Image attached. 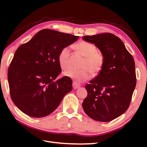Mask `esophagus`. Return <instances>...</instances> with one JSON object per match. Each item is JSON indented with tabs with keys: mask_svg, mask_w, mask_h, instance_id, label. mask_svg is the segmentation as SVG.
Returning <instances> with one entry per match:
<instances>
[{
	"mask_svg": "<svg viewBox=\"0 0 147 147\" xmlns=\"http://www.w3.org/2000/svg\"><path fill=\"white\" fill-rule=\"evenodd\" d=\"M72 86H73L74 89H77V88H79L81 86V84H80V83H78L77 82L74 81L73 82V84H72Z\"/></svg>",
	"mask_w": 147,
	"mask_h": 147,
	"instance_id": "34e87169",
	"label": "esophagus"
}]
</instances>
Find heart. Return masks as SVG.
I'll return each instance as SVG.
<instances>
[{
	"mask_svg": "<svg viewBox=\"0 0 147 147\" xmlns=\"http://www.w3.org/2000/svg\"><path fill=\"white\" fill-rule=\"evenodd\" d=\"M75 48L80 54L84 57L82 65L83 68L82 69L71 68L65 71L64 75L77 82H82L91 78V72L93 74H97L100 72L104 64V57L100 52L97 51V47L94 44L90 42L85 41L79 42L76 44ZM70 51V48L65 47L59 53V64L64 70L67 69L69 66Z\"/></svg>",
	"mask_w": 147,
	"mask_h": 147,
	"instance_id": "1",
	"label": "heart"
}]
</instances>
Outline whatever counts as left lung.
<instances>
[{
	"label": "left lung",
	"instance_id": "1",
	"mask_svg": "<svg viewBox=\"0 0 147 147\" xmlns=\"http://www.w3.org/2000/svg\"><path fill=\"white\" fill-rule=\"evenodd\" d=\"M82 38L94 44L104 57L99 75L85 86L88 95L82 104L83 110L96 121H110L121 116L130 105L136 85L134 58L121 40L113 34Z\"/></svg>",
	"mask_w": 147,
	"mask_h": 147
}]
</instances>
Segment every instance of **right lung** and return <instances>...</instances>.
Segmentation results:
<instances>
[{"mask_svg": "<svg viewBox=\"0 0 147 147\" xmlns=\"http://www.w3.org/2000/svg\"><path fill=\"white\" fill-rule=\"evenodd\" d=\"M78 38L43 29L17 49L8 68V81L11 98L21 112L34 118L46 117L72 91L70 78L56 80L62 72L58 55Z\"/></svg>", "mask_w": 147, "mask_h": 147, "instance_id": "1", "label": "right lung"}]
</instances>
